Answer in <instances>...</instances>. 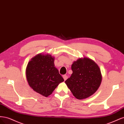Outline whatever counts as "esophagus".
I'll return each mask as SVG.
<instances>
[{"mask_svg":"<svg viewBox=\"0 0 124 124\" xmlns=\"http://www.w3.org/2000/svg\"><path fill=\"white\" fill-rule=\"evenodd\" d=\"M62 77H63V79H64L65 81H66L67 79V78H68V77H67L66 75H63V76H62Z\"/></svg>","mask_w":124,"mask_h":124,"instance_id":"1","label":"esophagus"}]
</instances>
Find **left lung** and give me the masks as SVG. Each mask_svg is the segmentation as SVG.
<instances>
[{
    "mask_svg": "<svg viewBox=\"0 0 124 124\" xmlns=\"http://www.w3.org/2000/svg\"><path fill=\"white\" fill-rule=\"evenodd\" d=\"M72 74L65 83L78 99H83L94 93L101 84L102 75L98 65L91 58L83 57L74 61Z\"/></svg>",
    "mask_w": 124,
    "mask_h": 124,
    "instance_id": "8db88e82",
    "label": "left lung"
}]
</instances>
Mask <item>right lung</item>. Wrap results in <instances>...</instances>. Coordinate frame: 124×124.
<instances>
[{
	"instance_id": "right-lung-1",
	"label": "right lung",
	"mask_w": 124,
	"mask_h": 124,
	"mask_svg": "<svg viewBox=\"0 0 124 124\" xmlns=\"http://www.w3.org/2000/svg\"><path fill=\"white\" fill-rule=\"evenodd\" d=\"M54 59L49 54H38L28 62L26 69V79L30 87L46 97L64 81L55 67Z\"/></svg>"
}]
</instances>
